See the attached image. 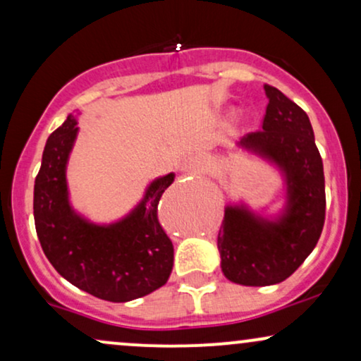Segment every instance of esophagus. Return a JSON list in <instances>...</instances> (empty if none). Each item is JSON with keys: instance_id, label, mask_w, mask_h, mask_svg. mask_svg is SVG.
I'll return each mask as SVG.
<instances>
[{"instance_id": "1", "label": "esophagus", "mask_w": 361, "mask_h": 361, "mask_svg": "<svg viewBox=\"0 0 361 361\" xmlns=\"http://www.w3.org/2000/svg\"><path fill=\"white\" fill-rule=\"evenodd\" d=\"M202 169H204V161L197 156H190L183 163V166H181V171L188 173V175H197Z\"/></svg>"}]
</instances>
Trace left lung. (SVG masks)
<instances>
[{"instance_id":"left-lung-1","label":"left lung","mask_w":361,"mask_h":361,"mask_svg":"<svg viewBox=\"0 0 361 361\" xmlns=\"http://www.w3.org/2000/svg\"><path fill=\"white\" fill-rule=\"evenodd\" d=\"M264 93L263 128L244 135L239 147L281 169L287 204L275 221L246 205H227L217 238L222 273L246 287L287 280L316 247L326 217L324 169L307 114L270 85Z\"/></svg>"}]
</instances>
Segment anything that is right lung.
<instances>
[{"label":"right lung","instance_id":"1","mask_svg":"<svg viewBox=\"0 0 361 361\" xmlns=\"http://www.w3.org/2000/svg\"><path fill=\"white\" fill-rule=\"evenodd\" d=\"M78 135L69 115L49 135L34 186V219L40 246L61 276L98 299L128 302L166 283L173 270V243L157 219L169 173L147 186L139 205L122 221L98 226L69 204L66 166Z\"/></svg>","mask_w":361,"mask_h":361}]
</instances>
